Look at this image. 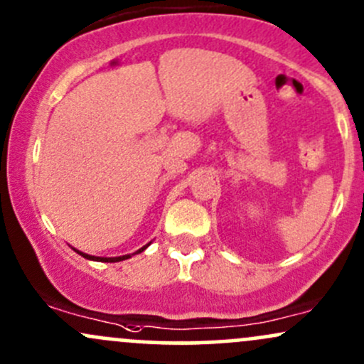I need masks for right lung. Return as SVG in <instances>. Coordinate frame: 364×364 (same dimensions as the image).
<instances>
[{
    "label": "right lung",
    "mask_w": 364,
    "mask_h": 364,
    "mask_svg": "<svg viewBox=\"0 0 364 364\" xmlns=\"http://www.w3.org/2000/svg\"><path fill=\"white\" fill-rule=\"evenodd\" d=\"M149 245H150V243H149ZM149 245L141 247V249H139L138 252H143V250H145ZM75 252H77L79 255H82V257H85V259H90V261H98V262H119V261H126V259L131 257V254L119 255V257H97V255H90V254H85V252H79V250H75Z\"/></svg>",
    "instance_id": "1"
}]
</instances>
